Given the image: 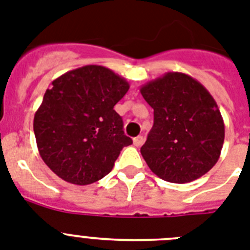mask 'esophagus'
I'll return each mask as SVG.
<instances>
[{
	"label": "esophagus",
	"mask_w": 250,
	"mask_h": 250,
	"mask_svg": "<svg viewBox=\"0 0 250 250\" xmlns=\"http://www.w3.org/2000/svg\"><path fill=\"white\" fill-rule=\"evenodd\" d=\"M144 141H145L144 136H137V137L133 138V145H135L136 147H140V146H142Z\"/></svg>",
	"instance_id": "esophagus-1"
}]
</instances>
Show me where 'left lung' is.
Listing matches in <instances>:
<instances>
[{
  "label": "left lung",
  "instance_id": "left-lung-1",
  "mask_svg": "<svg viewBox=\"0 0 250 250\" xmlns=\"http://www.w3.org/2000/svg\"><path fill=\"white\" fill-rule=\"evenodd\" d=\"M154 125L141 147L151 171L170 183H189L209 171L221 154L225 125L208 90L182 72L141 86Z\"/></svg>",
  "mask_w": 250,
  "mask_h": 250
}]
</instances>
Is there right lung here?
<instances>
[{
    "instance_id": "obj_1",
    "label": "right lung",
    "mask_w": 250,
    "mask_h": 250,
    "mask_svg": "<svg viewBox=\"0 0 250 250\" xmlns=\"http://www.w3.org/2000/svg\"><path fill=\"white\" fill-rule=\"evenodd\" d=\"M128 89L125 79L96 64L52 81L33 125L38 151L50 170L77 186L112 171L122 148L132 144L114 110Z\"/></svg>"
}]
</instances>
